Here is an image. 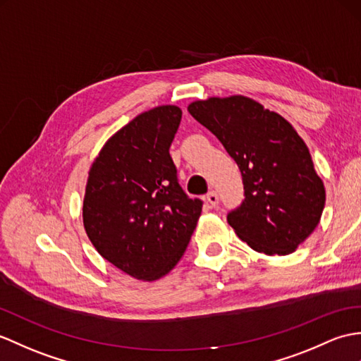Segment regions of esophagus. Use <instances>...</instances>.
<instances>
[{
    "mask_svg": "<svg viewBox=\"0 0 361 361\" xmlns=\"http://www.w3.org/2000/svg\"><path fill=\"white\" fill-rule=\"evenodd\" d=\"M206 200H207V203L211 204L212 207L219 206V194H216L215 190H211V192H209V194L206 195Z\"/></svg>",
    "mask_w": 361,
    "mask_h": 361,
    "instance_id": "1",
    "label": "esophagus"
}]
</instances>
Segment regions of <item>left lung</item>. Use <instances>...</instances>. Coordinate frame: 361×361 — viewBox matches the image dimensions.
Here are the masks:
<instances>
[{
    "mask_svg": "<svg viewBox=\"0 0 361 361\" xmlns=\"http://www.w3.org/2000/svg\"><path fill=\"white\" fill-rule=\"evenodd\" d=\"M188 111L240 167L245 200L228 214L232 229L257 252H294L320 223L326 201L305 141L281 115L243 95L198 99Z\"/></svg>",
    "mask_w": 361,
    "mask_h": 361,
    "instance_id": "1",
    "label": "left lung"
}]
</instances>
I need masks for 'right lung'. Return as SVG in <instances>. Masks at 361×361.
Listing matches in <instances>:
<instances>
[{
    "mask_svg": "<svg viewBox=\"0 0 361 361\" xmlns=\"http://www.w3.org/2000/svg\"><path fill=\"white\" fill-rule=\"evenodd\" d=\"M181 114L171 104L140 114L106 141L89 171L87 237L109 263L142 281L173 269L203 207L184 194L169 154Z\"/></svg>",
    "mask_w": 361,
    "mask_h": 361,
    "instance_id": "right-lung-1",
    "label": "right lung"
}]
</instances>
